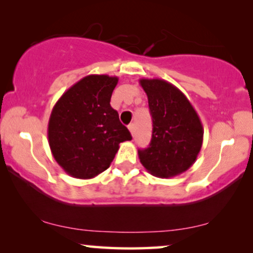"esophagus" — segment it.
<instances>
[{
	"instance_id": "esophagus-1",
	"label": "esophagus",
	"mask_w": 253,
	"mask_h": 253,
	"mask_svg": "<svg viewBox=\"0 0 253 253\" xmlns=\"http://www.w3.org/2000/svg\"><path fill=\"white\" fill-rule=\"evenodd\" d=\"M127 127H129V131L131 132V136L133 137V136H134V130H136V129H134V124H133V123H131L130 126H127Z\"/></svg>"
}]
</instances>
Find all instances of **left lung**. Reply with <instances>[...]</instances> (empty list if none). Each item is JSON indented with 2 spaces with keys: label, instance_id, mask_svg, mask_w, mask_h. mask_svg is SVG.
<instances>
[{
  "label": "left lung",
  "instance_id": "8db88e82",
  "mask_svg": "<svg viewBox=\"0 0 253 253\" xmlns=\"http://www.w3.org/2000/svg\"><path fill=\"white\" fill-rule=\"evenodd\" d=\"M153 121L150 146L138 150L141 165L153 176L169 178L191 167L203 145L204 129L188 98L164 79H139Z\"/></svg>",
  "mask_w": 253,
  "mask_h": 253
}]
</instances>
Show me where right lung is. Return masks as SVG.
Segmentation results:
<instances>
[{
	"mask_svg": "<svg viewBox=\"0 0 253 253\" xmlns=\"http://www.w3.org/2000/svg\"><path fill=\"white\" fill-rule=\"evenodd\" d=\"M119 78L89 75L67 89L51 110L48 143L63 170L89 179L109 167L120 143L131 140L110 98Z\"/></svg>",
	"mask_w": 253,
	"mask_h": 253,
	"instance_id": "add662e5",
	"label": "right lung"
}]
</instances>
